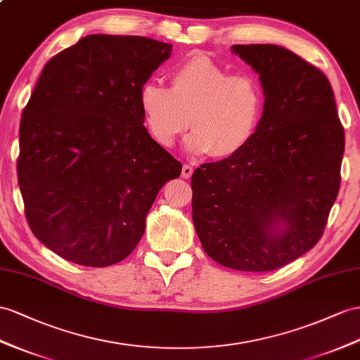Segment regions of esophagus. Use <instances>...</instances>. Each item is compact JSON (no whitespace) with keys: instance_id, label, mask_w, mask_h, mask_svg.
I'll return each instance as SVG.
<instances>
[{"instance_id":"obj_1","label":"esophagus","mask_w":360,"mask_h":360,"mask_svg":"<svg viewBox=\"0 0 360 360\" xmlns=\"http://www.w3.org/2000/svg\"><path fill=\"white\" fill-rule=\"evenodd\" d=\"M191 174H193V167H191V165L184 164V167H182V178H184V179H190Z\"/></svg>"}]
</instances>
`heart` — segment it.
<instances>
[{"mask_svg":"<svg viewBox=\"0 0 360 360\" xmlns=\"http://www.w3.org/2000/svg\"><path fill=\"white\" fill-rule=\"evenodd\" d=\"M172 86L149 80L140 89V106L153 140L172 147L178 136L191 153L229 158L240 152L259 127L264 96L260 82L248 72L231 75L213 59L198 54L170 75Z\"/></svg>","mask_w":360,"mask_h":360,"instance_id":"1","label":"heart"}]
</instances>
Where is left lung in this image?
I'll return each mask as SVG.
<instances>
[{"label":"left lung","instance_id":"8db88e82","mask_svg":"<svg viewBox=\"0 0 360 360\" xmlns=\"http://www.w3.org/2000/svg\"><path fill=\"white\" fill-rule=\"evenodd\" d=\"M264 94L252 140L191 176L193 224L225 268L278 269L318 243L338 198L345 149L328 79L274 44L233 45Z\"/></svg>","mask_w":360,"mask_h":360}]
</instances>
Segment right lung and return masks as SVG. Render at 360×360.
Listing matches in <instances>:
<instances>
[{
	"instance_id": "add662e5",
	"label": "right lung",
	"mask_w": 360,
	"mask_h": 360,
	"mask_svg": "<svg viewBox=\"0 0 360 360\" xmlns=\"http://www.w3.org/2000/svg\"><path fill=\"white\" fill-rule=\"evenodd\" d=\"M172 45L88 34L51 58L20 124L18 182L33 234L62 259L115 264L141 240L182 164L144 127L140 89Z\"/></svg>"
}]
</instances>
